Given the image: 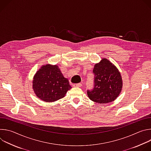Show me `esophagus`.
Returning <instances> with one entry per match:
<instances>
[{
  "label": "esophagus",
  "instance_id": "esophagus-1",
  "mask_svg": "<svg viewBox=\"0 0 151 151\" xmlns=\"http://www.w3.org/2000/svg\"><path fill=\"white\" fill-rule=\"evenodd\" d=\"M82 85V84L81 83H74L73 86L74 87H81Z\"/></svg>",
  "mask_w": 151,
  "mask_h": 151
}]
</instances>
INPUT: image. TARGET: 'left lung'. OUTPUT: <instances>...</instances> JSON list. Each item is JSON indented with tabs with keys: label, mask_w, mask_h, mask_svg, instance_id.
<instances>
[{
	"label": "left lung",
	"mask_w": 151,
	"mask_h": 151,
	"mask_svg": "<svg viewBox=\"0 0 151 151\" xmlns=\"http://www.w3.org/2000/svg\"><path fill=\"white\" fill-rule=\"evenodd\" d=\"M93 72L94 74V86L87 91L90 100L99 104L114 101L122 88V79L120 72L108 59L103 58L96 63Z\"/></svg>",
	"instance_id": "left-lung-1"
}]
</instances>
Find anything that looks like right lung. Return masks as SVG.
I'll return each instance as SVG.
<instances>
[{
  "label": "right lung",
  "mask_w": 151,
  "mask_h": 151,
  "mask_svg": "<svg viewBox=\"0 0 151 151\" xmlns=\"http://www.w3.org/2000/svg\"><path fill=\"white\" fill-rule=\"evenodd\" d=\"M32 87L36 96L45 102H54L65 96L72 88L57 65L47 64L35 73Z\"/></svg>",
  "instance_id": "right-lung-1"
}]
</instances>
